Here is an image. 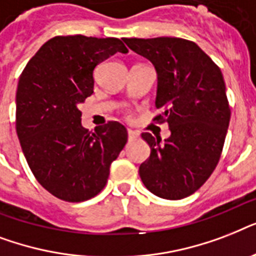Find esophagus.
Instances as JSON below:
<instances>
[{
    "label": "esophagus",
    "instance_id": "obj_1",
    "mask_svg": "<svg viewBox=\"0 0 256 256\" xmlns=\"http://www.w3.org/2000/svg\"><path fill=\"white\" fill-rule=\"evenodd\" d=\"M138 136H140V134H138V132H134V130H128V140H136Z\"/></svg>",
    "mask_w": 256,
    "mask_h": 256
}]
</instances>
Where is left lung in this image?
<instances>
[{
    "mask_svg": "<svg viewBox=\"0 0 256 256\" xmlns=\"http://www.w3.org/2000/svg\"><path fill=\"white\" fill-rule=\"evenodd\" d=\"M158 73L154 122H168L170 138L142 132L152 152L140 166L148 191L164 199L194 194L218 164L231 108L219 66L195 42L176 37L124 38Z\"/></svg>",
    "mask_w": 256,
    "mask_h": 256,
    "instance_id": "8db88e82",
    "label": "left lung"
}]
</instances>
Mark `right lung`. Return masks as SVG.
Wrapping results in <instances>:
<instances>
[{"instance_id":"obj_1","label":"right lung","mask_w":256,"mask_h":256,"mask_svg":"<svg viewBox=\"0 0 256 256\" xmlns=\"http://www.w3.org/2000/svg\"><path fill=\"white\" fill-rule=\"evenodd\" d=\"M116 52H128L118 38L57 36L20 76L16 130L22 152L38 183L66 202L100 194L128 142V130L116 120L96 132L82 128L78 108L92 94L96 66Z\"/></svg>"}]
</instances>
